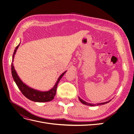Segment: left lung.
<instances>
[{
	"label": "left lung",
	"mask_w": 134,
	"mask_h": 134,
	"mask_svg": "<svg viewBox=\"0 0 134 134\" xmlns=\"http://www.w3.org/2000/svg\"><path fill=\"white\" fill-rule=\"evenodd\" d=\"M78 98H79V101L82 103L83 104H85V105H88V106H98V105H102V104H106V103H108V102H109L110 101H111V100H109V101H107V102H103V103H97L96 104H91V103H88V102H85V101H84V100H83L82 99H81V98H80L79 97H78Z\"/></svg>",
	"instance_id": "left-lung-1"
}]
</instances>
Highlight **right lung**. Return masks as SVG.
<instances>
[{
    "label": "right lung",
    "mask_w": 134,
    "mask_h": 134,
    "mask_svg": "<svg viewBox=\"0 0 134 134\" xmlns=\"http://www.w3.org/2000/svg\"><path fill=\"white\" fill-rule=\"evenodd\" d=\"M20 44H19L16 46L14 50V54L13 55L12 63H11V73H12L13 79L15 81L17 86H18L19 89L20 90V91L22 93V94L24 95L26 97H27L28 99L32 101L38 102H49L51 101L52 100H53L56 93V89H57V85L59 84L60 79L62 78V76L65 74L66 71L60 75L59 78H58L55 85L53 87V88H52L49 91H44V92L40 91H38L30 88V87L27 86L25 83H23L21 81V80L20 79L18 75H17L15 71L14 66L13 63V62L14 61L15 54H16V50L17 49H18Z\"/></svg>",
    "instance_id": "add662e5"
}]
</instances>
